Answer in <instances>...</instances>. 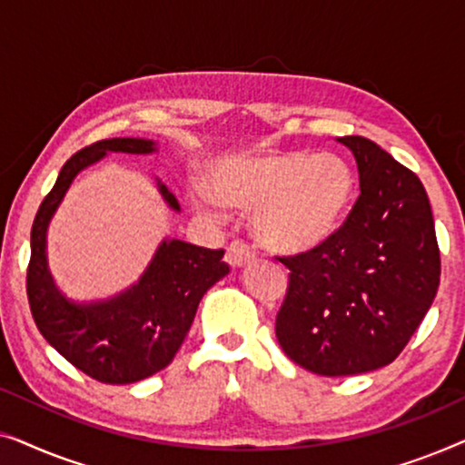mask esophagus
Here are the masks:
<instances>
[{
	"mask_svg": "<svg viewBox=\"0 0 465 465\" xmlns=\"http://www.w3.org/2000/svg\"><path fill=\"white\" fill-rule=\"evenodd\" d=\"M252 260H253V252L243 243V241H232V243L226 247V262L231 264L232 269L250 264Z\"/></svg>",
	"mask_w": 465,
	"mask_h": 465,
	"instance_id": "obj_1",
	"label": "esophagus"
}]
</instances>
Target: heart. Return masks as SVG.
<instances>
[{"label": "heart", "mask_w": 465, "mask_h": 465, "mask_svg": "<svg viewBox=\"0 0 465 465\" xmlns=\"http://www.w3.org/2000/svg\"><path fill=\"white\" fill-rule=\"evenodd\" d=\"M209 186H193L190 201L205 218L222 222L225 205L252 212L253 232L266 247L301 253L339 228L353 199L355 177L341 156L307 150L234 154L209 171Z\"/></svg>", "instance_id": "1"}]
</instances>
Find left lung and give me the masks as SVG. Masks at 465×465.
Listing matches in <instances>:
<instances>
[{
  "label": "left lung",
  "mask_w": 465,
  "mask_h": 465,
  "mask_svg": "<svg viewBox=\"0 0 465 465\" xmlns=\"http://www.w3.org/2000/svg\"><path fill=\"white\" fill-rule=\"evenodd\" d=\"M353 152L360 196L322 245L279 258L290 283L275 334L285 355L323 377L391 364L423 322L440 283V252L419 177L371 139Z\"/></svg>",
  "instance_id": "left-lung-1"
}]
</instances>
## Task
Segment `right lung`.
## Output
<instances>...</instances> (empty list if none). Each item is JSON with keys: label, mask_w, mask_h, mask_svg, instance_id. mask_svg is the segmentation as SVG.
I'll list each match as a JSON object with an SVG mask.
<instances>
[{"label": "right lung", "mask_w": 465, "mask_h": 465, "mask_svg": "<svg viewBox=\"0 0 465 465\" xmlns=\"http://www.w3.org/2000/svg\"><path fill=\"white\" fill-rule=\"evenodd\" d=\"M107 152L152 154V139L114 137L86 145L63 164L56 183L37 209L31 226L27 298L44 339L88 377L110 385L148 379L171 364L182 347L205 292L228 275L224 250H207L180 239H164L135 285L107 301L74 302L50 275L46 232L56 207L82 169ZM173 212L180 203L158 182Z\"/></svg>", "instance_id": "obj_1"}]
</instances>
